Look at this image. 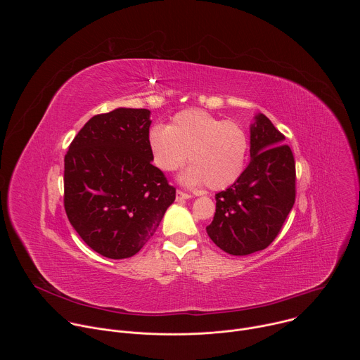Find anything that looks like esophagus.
Returning <instances> with one entry per match:
<instances>
[{"label":"esophagus","mask_w":360,"mask_h":360,"mask_svg":"<svg viewBox=\"0 0 360 360\" xmlns=\"http://www.w3.org/2000/svg\"><path fill=\"white\" fill-rule=\"evenodd\" d=\"M191 195L189 193H185L182 191H176V200H185V199H189Z\"/></svg>","instance_id":"1"}]
</instances>
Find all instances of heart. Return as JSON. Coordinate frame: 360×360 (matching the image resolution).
I'll use <instances>...</instances> for the list:
<instances>
[{
  "label": "heart",
  "instance_id": "b5f03b06",
  "mask_svg": "<svg viewBox=\"0 0 360 360\" xmlns=\"http://www.w3.org/2000/svg\"><path fill=\"white\" fill-rule=\"evenodd\" d=\"M148 143L152 160L161 171H176L189 155L191 167L181 174L179 181L186 186L207 184L215 191L238 181L248 153V136L240 125L196 108L178 112L169 127H150Z\"/></svg>",
  "mask_w": 360,
  "mask_h": 360
}]
</instances>
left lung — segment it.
<instances>
[{
  "label": "left lung",
  "instance_id": "1",
  "mask_svg": "<svg viewBox=\"0 0 360 360\" xmlns=\"http://www.w3.org/2000/svg\"><path fill=\"white\" fill-rule=\"evenodd\" d=\"M250 161L236 182L215 195L217 212L207 232L229 255L268 248L295 203V160L268 117L250 124Z\"/></svg>",
  "mask_w": 360,
  "mask_h": 360
}]
</instances>
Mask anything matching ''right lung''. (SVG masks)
I'll use <instances>...</instances> for the list:
<instances>
[{
  "mask_svg": "<svg viewBox=\"0 0 360 360\" xmlns=\"http://www.w3.org/2000/svg\"><path fill=\"white\" fill-rule=\"evenodd\" d=\"M150 111L92 117L64 160V205L81 239L110 259L131 258L155 233L175 188L152 165Z\"/></svg>",
  "mask_w": 360,
  "mask_h": 360,
  "instance_id": "obj_1",
  "label": "right lung"
}]
</instances>
